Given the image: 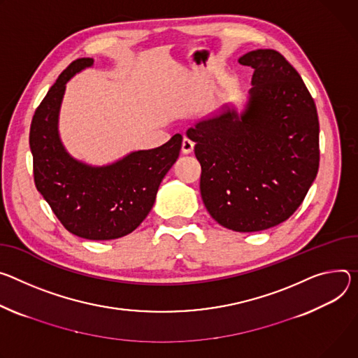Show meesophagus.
<instances>
[{"label":"esophagus","mask_w":358,"mask_h":358,"mask_svg":"<svg viewBox=\"0 0 358 358\" xmlns=\"http://www.w3.org/2000/svg\"><path fill=\"white\" fill-rule=\"evenodd\" d=\"M194 150V143L189 138H184L181 144V151L182 154H191Z\"/></svg>","instance_id":"obj_1"}]
</instances>
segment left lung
<instances>
[{"mask_svg": "<svg viewBox=\"0 0 358 358\" xmlns=\"http://www.w3.org/2000/svg\"><path fill=\"white\" fill-rule=\"evenodd\" d=\"M254 69L241 111L225 106L187 129L201 164L200 191L210 215L238 233L289 218L317 177L318 115L296 69L275 50L238 58Z\"/></svg>", "mask_w": 358, "mask_h": 358, "instance_id": "left-lung-1", "label": "left lung"}]
</instances>
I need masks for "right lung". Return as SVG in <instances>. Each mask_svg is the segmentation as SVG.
I'll return each instance as SVG.
<instances>
[{"mask_svg": "<svg viewBox=\"0 0 358 358\" xmlns=\"http://www.w3.org/2000/svg\"><path fill=\"white\" fill-rule=\"evenodd\" d=\"M78 58L62 71L36 110L29 128L37 189L66 229L87 240H115L133 233L151 211L158 187L174 166L181 134L151 150H140L107 166H91L64 147L58 120L66 84L92 67Z\"/></svg>", "mask_w": 358, "mask_h": 358, "instance_id": "right-lung-1", "label": "right lung"}]
</instances>
